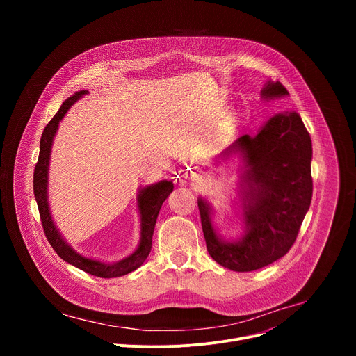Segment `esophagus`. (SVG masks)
I'll return each mask as SVG.
<instances>
[{"mask_svg": "<svg viewBox=\"0 0 356 356\" xmlns=\"http://www.w3.org/2000/svg\"><path fill=\"white\" fill-rule=\"evenodd\" d=\"M187 180H188L190 184H195V183H200L201 176L198 173H195V172H191L190 175H187Z\"/></svg>", "mask_w": 356, "mask_h": 356, "instance_id": "1", "label": "esophagus"}]
</instances>
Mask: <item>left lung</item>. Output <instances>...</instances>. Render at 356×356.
<instances>
[{
    "label": "left lung",
    "mask_w": 356,
    "mask_h": 356,
    "mask_svg": "<svg viewBox=\"0 0 356 356\" xmlns=\"http://www.w3.org/2000/svg\"><path fill=\"white\" fill-rule=\"evenodd\" d=\"M264 99L289 95L280 81L269 80ZM239 154L245 231L235 241L217 234L213 210L198 198L201 227L210 257L234 272H252L284 257L306 217L312 195V138L296 111L276 114L255 136L242 135L220 155L221 161Z\"/></svg>",
    "instance_id": "8db88e82"
}]
</instances>
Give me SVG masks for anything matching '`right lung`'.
Returning <instances> with one entry per match:
<instances>
[{"mask_svg":"<svg viewBox=\"0 0 356 356\" xmlns=\"http://www.w3.org/2000/svg\"><path fill=\"white\" fill-rule=\"evenodd\" d=\"M87 92H88L87 90H81L74 92V95L69 97L67 99H65V103L60 106L56 115L44 127L40 138L39 158L33 172V194L38 202L44 235L49 243L52 245V248L56 250L58 255L67 264L81 269L86 273L110 279V277H118V276H124L134 272L147 258L149 252L152 249V235H154L158 214L161 211L163 201L173 191V183L168 180H162L159 183L146 186L139 190L136 200H138V209L140 214V239L135 252L131 253V255L127 257L125 259L114 264H106L95 259H90V258L81 257L80 253H77L65 241V238L62 236V234L59 232V229L56 228L52 220V214H50L49 201H47V175H49L50 150H52V143L58 132L59 122L63 120V117L66 115V113L70 110V107L76 103V101Z\"/></svg>","mask_w":356,"mask_h":356,"instance_id":"1","label":"right lung"}]
</instances>
